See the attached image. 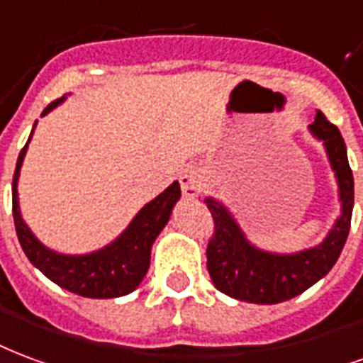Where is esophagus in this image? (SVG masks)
I'll list each match as a JSON object with an SVG mask.
<instances>
[{
  "label": "esophagus",
  "instance_id": "1",
  "mask_svg": "<svg viewBox=\"0 0 363 363\" xmlns=\"http://www.w3.org/2000/svg\"><path fill=\"white\" fill-rule=\"evenodd\" d=\"M179 185H182V191L185 197H195L201 191V174L197 168H185L179 176Z\"/></svg>",
  "mask_w": 363,
  "mask_h": 363
}]
</instances>
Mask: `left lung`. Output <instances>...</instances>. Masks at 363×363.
<instances>
[{"label":"left lung","mask_w":363,"mask_h":363,"mask_svg":"<svg viewBox=\"0 0 363 363\" xmlns=\"http://www.w3.org/2000/svg\"><path fill=\"white\" fill-rule=\"evenodd\" d=\"M309 131L325 143L338 179L342 214L323 243L294 255H277L253 247L228 211L218 201L207 199L214 222L207 245V269L216 290L230 298L250 303H280L296 298L333 269L345 247L354 208V176L345 139L323 112H317Z\"/></svg>","instance_id":"obj_1"}]
</instances>
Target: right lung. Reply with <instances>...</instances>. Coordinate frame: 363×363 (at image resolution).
<instances>
[{
  "label": "right lung",
  "mask_w": 363,
  "mask_h": 363,
  "mask_svg": "<svg viewBox=\"0 0 363 363\" xmlns=\"http://www.w3.org/2000/svg\"><path fill=\"white\" fill-rule=\"evenodd\" d=\"M60 102H63V98L50 102L44 108L42 116L54 110ZM30 137H28V141H30ZM26 147H28V143L21 150L17 158V168L13 174V218H15L18 242H21V247L25 251L28 261L57 286L84 296V298L104 300V298H120V296L133 292L149 271L150 247H152L156 236L160 234V230L166 226L172 214V207L176 205V201L182 195L178 182H174L166 191L150 201L149 205H145L135 216L133 222L127 226L125 232L116 242L106 245L104 250L94 251L89 255H62V253H55V251L48 250L46 245H42L21 218L17 179Z\"/></svg>",
  "instance_id": "right-lung-1"
}]
</instances>
